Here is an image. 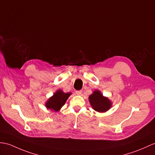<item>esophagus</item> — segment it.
<instances>
[{
	"mask_svg": "<svg viewBox=\"0 0 155 155\" xmlns=\"http://www.w3.org/2000/svg\"><path fill=\"white\" fill-rule=\"evenodd\" d=\"M75 93H76V94H77V95H81L82 94V91H75Z\"/></svg>",
	"mask_w": 155,
	"mask_h": 155,
	"instance_id": "esophagus-1",
	"label": "esophagus"
}]
</instances>
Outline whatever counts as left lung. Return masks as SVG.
<instances>
[{"label": "left lung", "mask_w": 155, "mask_h": 155, "mask_svg": "<svg viewBox=\"0 0 155 155\" xmlns=\"http://www.w3.org/2000/svg\"><path fill=\"white\" fill-rule=\"evenodd\" d=\"M89 101L93 109L98 112H104L108 110L111 106L110 100L104 97L98 91H95L89 96Z\"/></svg>", "instance_id": "8db88e82"}]
</instances>
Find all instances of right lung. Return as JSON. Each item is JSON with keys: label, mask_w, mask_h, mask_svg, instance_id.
I'll return each instance as SVG.
<instances>
[{"label": "right lung", "mask_w": 155, "mask_h": 155, "mask_svg": "<svg viewBox=\"0 0 155 155\" xmlns=\"http://www.w3.org/2000/svg\"><path fill=\"white\" fill-rule=\"evenodd\" d=\"M71 94V93H64L61 90H59L48 100L45 106L48 109L54 110L55 111H59L61 107L64 105Z\"/></svg>", "instance_id": "add662e5"}]
</instances>
